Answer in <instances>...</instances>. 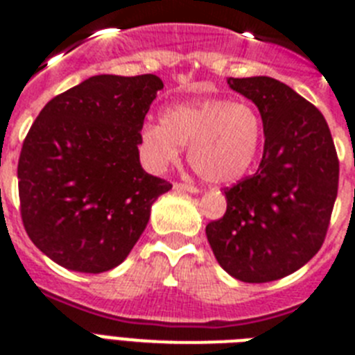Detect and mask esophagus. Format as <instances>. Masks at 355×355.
Instances as JSON below:
<instances>
[{"instance_id":"34e87169","label":"esophagus","mask_w":355,"mask_h":355,"mask_svg":"<svg viewBox=\"0 0 355 355\" xmlns=\"http://www.w3.org/2000/svg\"><path fill=\"white\" fill-rule=\"evenodd\" d=\"M174 190L178 192H188V193H199V188H196L193 184H184V183H175Z\"/></svg>"}]
</instances>
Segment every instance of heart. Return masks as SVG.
<instances>
[{
    "label": "heart",
    "mask_w": 355,
    "mask_h": 355,
    "mask_svg": "<svg viewBox=\"0 0 355 355\" xmlns=\"http://www.w3.org/2000/svg\"><path fill=\"white\" fill-rule=\"evenodd\" d=\"M261 140L258 110L224 97L172 105L163 110L162 122H146L140 130V147L150 168H167L188 146L192 167L213 184H231L243 178Z\"/></svg>",
    "instance_id": "b5f03b06"
}]
</instances>
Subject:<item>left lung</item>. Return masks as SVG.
<instances>
[{"label": "left lung", "instance_id": "left-lung-1", "mask_svg": "<svg viewBox=\"0 0 355 355\" xmlns=\"http://www.w3.org/2000/svg\"><path fill=\"white\" fill-rule=\"evenodd\" d=\"M258 106L265 147L256 174L225 190L227 209L206 225L218 265L243 283L293 274L320 250L338 196L340 163L320 110L268 76L227 78Z\"/></svg>", "mask_w": 355, "mask_h": 355}]
</instances>
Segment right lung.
Segmentation results:
<instances>
[{
  "instance_id": "1",
  "label": "right lung",
  "mask_w": 355,
  "mask_h": 355,
  "mask_svg": "<svg viewBox=\"0 0 355 355\" xmlns=\"http://www.w3.org/2000/svg\"><path fill=\"white\" fill-rule=\"evenodd\" d=\"M163 81L99 74L44 106L24 139L17 180L30 240L83 274L121 265L150 208L172 188L140 165V130Z\"/></svg>"
}]
</instances>
